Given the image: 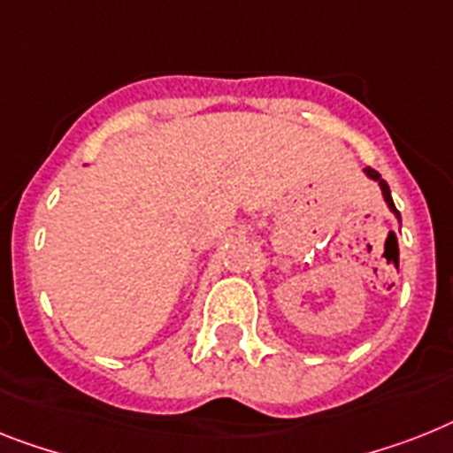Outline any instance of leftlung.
Here are the masks:
<instances>
[{"label": "left lung", "instance_id": "1", "mask_svg": "<svg viewBox=\"0 0 453 453\" xmlns=\"http://www.w3.org/2000/svg\"><path fill=\"white\" fill-rule=\"evenodd\" d=\"M365 175H368L370 180H375V182H380V187H382V196H384V201H387V205H388V211L394 212L395 218H398V222H401V212L395 211V205H394V199H391V189H388L387 180H382V175L377 173L375 168H365Z\"/></svg>", "mask_w": 453, "mask_h": 453}]
</instances>
